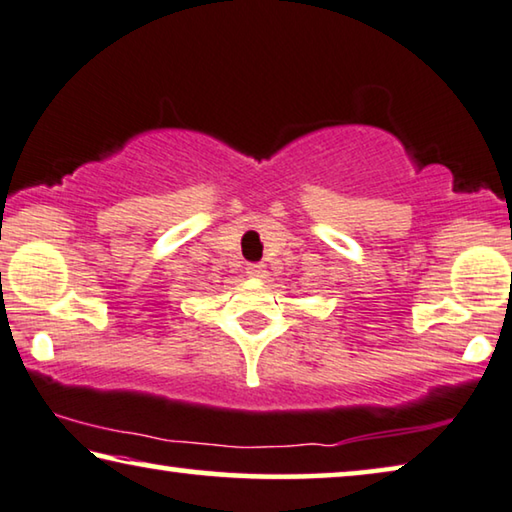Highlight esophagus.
Instances as JSON below:
<instances>
[{"label":"esophagus","instance_id":"obj_1","mask_svg":"<svg viewBox=\"0 0 512 512\" xmlns=\"http://www.w3.org/2000/svg\"><path fill=\"white\" fill-rule=\"evenodd\" d=\"M246 273L250 278H266V266L264 264H248Z\"/></svg>","mask_w":512,"mask_h":512}]
</instances>
